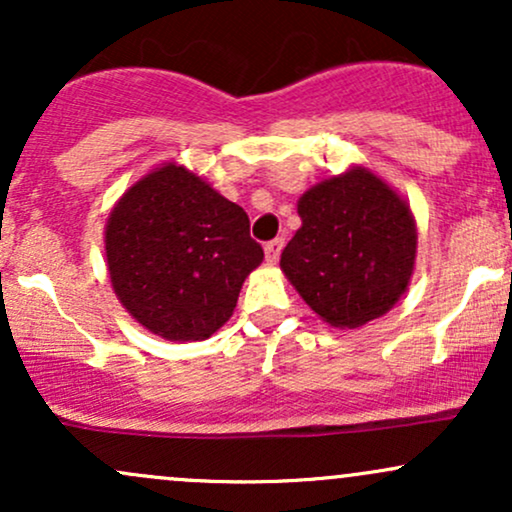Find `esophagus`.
<instances>
[{
	"label": "esophagus",
	"mask_w": 512,
	"mask_h": 512,
	"mask_svg": "<svg viewBox=\"0 0 512 512\" xmlns=\"http://www.w3.org/2000/svg\"><path fill=\"white\" fill-rule=\"evenodd\" d=\"M281 248H284V240H281V238L269 240V243L264 245V255H267V262H269V264H274L276 260H279Z\"/></svg>",
	"instance_id": "1"
}]
</instances>
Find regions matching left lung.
Here are the masks:
<instances>
[{
    "instance_id": "1",
    "label": "left lung",
    "mask_w": 512,
    "mask_h": 512,
    "mask_svg": "<svg viewBox=\"0 0 512 512\" xmlns=\"http://www.w3.org/2000/svg\"><path fill=\"white\" fill-rule=\"evenodd\" d=\"M301 228L281 252V272L332 327L383 317L407 291L416 221L383 178L354 166L298 199Z\"/></svg>"
}]
</instances>
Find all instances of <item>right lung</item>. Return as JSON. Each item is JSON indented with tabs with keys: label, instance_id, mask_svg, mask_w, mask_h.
Masks as SVG:
<instances>
[{
	"label": "right lung",
	"instance_id": "right-lung-1",
	"mask_svg": "<svg viewBox=\"0 0 512 512\" xmlns=\"http://www.w3.org/2000/svg\"><path fill=\"white\" fill-rule=\"evenodd\" d=\"M115 296L168 342L214 334L264 260L243 207L185 166L163 163L120 197L105 226Z\"/></svg>",
	"mask_w": 512,
	"mask_h": 512
}]
</instances>
